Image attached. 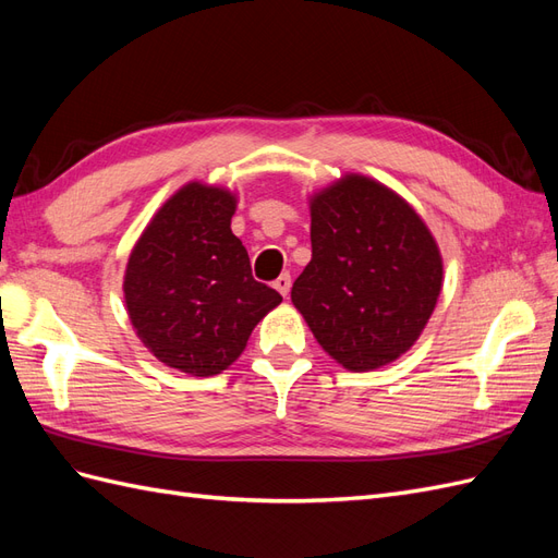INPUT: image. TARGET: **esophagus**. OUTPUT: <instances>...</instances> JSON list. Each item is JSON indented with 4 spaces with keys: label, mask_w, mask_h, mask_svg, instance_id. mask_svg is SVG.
Segmentation results:
<instances>
[{
    "label": "esophagus",
    "mask_w": 558,
    "mask_h": 558,
    "mask_svg": "<svg viewBox=\"0 0 558 558\" xmlns=\"http://www.w3.org/2000/svg\"><path fill=\"white\" fill-rule=\"evenodd\" d=\"M291 283H293L291 275H289V272H283L281 277H277V281H275V289L286 298V295L291 293Z\"/></svg>",
    "instance_id": "esophagus-1"
}]
</instances>
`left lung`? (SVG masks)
Wrapping results in <instances>:
<instances>
[{"instance_id":"obj_1","label":"left lung","mask_w":558,"mask_h":558,"mask_svg":"<svg viewBox=\"0 0 558 558\" xmlns=\"http://www.w3.org/2000/svg\"><path fill=\"white\" fill-rule=\"evenodd\" d=\"M312 260L291 300L349 369L396 361L426 328L442 258L418 214L379 181L347 174L312 197Z\"/></svg>"}]
</instances>
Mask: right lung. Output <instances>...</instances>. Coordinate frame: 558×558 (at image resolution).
Wrapping results in <instances>:
<instances>
[{
	"instance_id": "right-lung-1",
	"label": "right lung",
	"mask_w": 558,
	"mask_h": 558,
	"mask_svg": "<svg viewBox=\"0 0 558 558\" xmlns=\"http://www.w3.org/2000/svg\"><path fill=\"white\" fill-rule=\"evenodd\" d=\"M238 199L189 183L165 202L134 244L125 305L134 330L165 365L211 377L240 359L251 330L281 295L253 279L230 230Z\"/></svg>"
}]
</instances>
